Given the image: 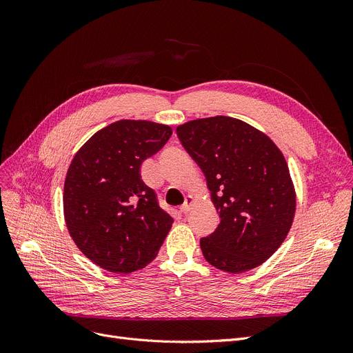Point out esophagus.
I'll return each mask as SVG.
<instances>
[{
    "instance_id": "obj_1",
    "label": "esophagus",
    "mask_w": 353,
    "mask_h": 353,
    "mask_svg": "<svg viewBox=\"0 0 353 353\" xmlns=\"http://www.w3.org/2000/svg\"><path fill=\"white\" fill-rule=\"evenodd\" d=\"M192 203H193V196H188L186 200H184V203H183V206L180 208V212L181 213H188L190 210V208H192Z\"/></svg>"
}]
</instances>
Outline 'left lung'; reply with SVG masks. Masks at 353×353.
Segmentation results:
<instances>
[{
	"mask_svg": "<svg viewBox=\"0 0 353 353\" xmlns=\"http://www.w3.org/2000/svg\"><path fill=\"white\" fill-rule=\"evenodd\" d=\"M176 133L205 174L220 217L200 239L203 256L234 274L262 265L283 243L296 209L283 154L266 134L226 116L189 121Z\"/></svg>",
	"mask_w": 353,
	"mask_h": 353,
	"instance_id": "left-lung-1",
	"label": "left lung"
}]
</instances>
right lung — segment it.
<instances>
[{"instance_id":"add662e5","label":"right lung","mask_w":353,"mask_h":353,"mask_svg":"<svg viewBox=\"0 0 353 353\" xmlns=\"http://www.w3.org/2000/svg\"><path fill=\"white\" fill-rule=\"evenodd\" d=\"M172 128L120 120L74 156L64 183V217L77 248L97 266L130 273L150 263L173 219L141 180V163L169 141Z\"/></svg>"}]
</instances>
